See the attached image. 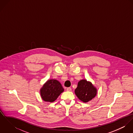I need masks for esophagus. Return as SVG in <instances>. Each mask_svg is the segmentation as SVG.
Returning <instances> with one entry per match:
<instances>
[{
	"label": "esophagus",
	"mask_w": 133,
	"mask_h": 133,
	"mask_svg": "<svg viewBox=\"0 0 133 133\" xmlns=\"http://www.w3.org/2000/svg\"><path fill=\"white\" fill-rule=\"evenodd\" d=\"M66 91H72V89L71 88H66Z\"/></svg>",
	"instance_id": "obj_1"
}]
</instances>
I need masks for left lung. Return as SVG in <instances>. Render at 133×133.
Instances as JSON below:
<instances>
[{
  "mask_svg": "<svg viewBox=\"0 0 133 133\" xmlns=\"http://www.w3.org/2000/svg\"><path fill=\"white\" fill-rule=\"evenodd\" d=\"M75 93L81 101L87 102L95 97L97 90L90 82L83 79L78 82Z\"/></svg>",
  "mask_w": 133,
  "mask_h": 133,
  "instance_id": "left-lung-1",
  "label": "left lung"
}]
</instances>
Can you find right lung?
<instances>
[{
    "label": "right lung",
    "instance_id": "right-lung-1",
    "mask_svg": "<svg viewBox=\"0 0 133 133\" xmlns=\"http://www.w3.org/2000/svg\"><path fill=\"white\" fill-rule=\"evenodd\" d=\"M64 91L61 83L56 80H48L41 89L40 94L45 101L52 102Z\"/></svg>",
    "mask_w": 133,
    "mask_h": 133
}]
</instances>
